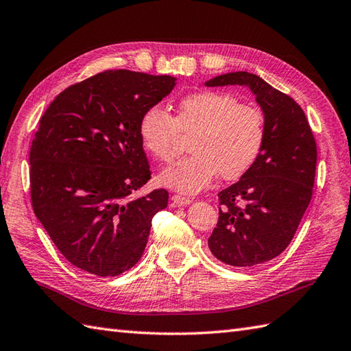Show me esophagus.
Segmentation results:
<instances>
[{
    "label": "esophagus",
    "instance_id": "34e87169",
    "mask_svg": "<svg viewBox=\"0 0 351 351\" xmlns=\"http://www.w3.org/2000/svg\"><path fill=\"white\" fill-rule=\"evenodd\" d=\"M171 201H173L174 206H189L192 199L188 197H182V195H173L171 197Z\"/></svg>",
    "mask_w": 351,
    "mask_h": 351
}]
</instances>
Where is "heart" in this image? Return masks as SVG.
I'll return each mask as SVG.
<instances>
[{
	"instance_id": "b5f03b06",
	"label": "heart",
	"mask_w": 351,
	"mask_h": 351,
	"mask_svg": "<svg viewBox=\"0 0 351 351\" xmlns=\"http://www.w3.org/2000/svg\"><path fill=\"white\" fill-rule=\"evenodd\" d=\"M180 132H192L188 158L159 174V183L182 193H198L219 173L223 180L243 177L258 160L266 141L263 114L222 91H199L184 96L176 117L162 106L147 108L138 123L144 149L154 159L168 162L176 154Z\"/></svg>"
}]
</instances>
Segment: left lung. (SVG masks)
I'll use <instances>...</instances> for the list:
<instances>
[{"instance_id":"left-lung-1","label":"left lung","mask_w":351,"mask_h":351,"mask_svg":"<svg viewBox=\"0 0 351 351\" xmlns=\"http://www.w3.org/2000/svg\"><path fill=\"white\" fill-rule=\"evenodd\" d=\"M206 87L240 85L261 108L266 141L258 160L239 182L217 193L222 208L208 239L217 260L252 267L274 260L290 245L313 197L317 145L305 112L260 76L231 72Z\"/></svg>"}]
</instances>
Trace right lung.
I'll return each instance as SVG.
<instances>
[{
	"mask_svg": "<svg viewBox=\"0 0 351 351\" xmlns=\"http://www.w3.org/2000/svg\"><path fill=\"white\" fill-rule=\"evenodd\" d=\"M176 81L106 70L60 93L42 117L29 150L31 201L73 266L117 276L141 258L168 192L134 197L150 180L138 123Z\"/></svg>",
	"mask_w": 351,
	"mask_h": 351,
	"instance_id": "1",
	"label": "right lung"
}]
</instances>
